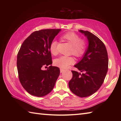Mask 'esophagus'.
I'll return each mask as SVG.
<instances>
[{
    "instance_id": "obj_1",
    "label": "esophagus",
    "mask_w": 121,
    "mask_h": 121,
    "mask_svg": "<svg viewBox=\"0 0 121 121\" xmlns=\"http://www.w3.org/2000/svg\"><path fill=\"white\" fill-rule=\"evenodd\" d=\"M65 71V70L64 69H60V72L61 73H62L63 72Z\"/></svg>"
}]
</instances>
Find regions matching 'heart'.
<instances>
[{"label":"heart","mask_w":121,"mask_h":121,"mask_svg":"<svg viewBox=\"0 0 121 121\" xmlns=\"http://www.w3.org/2000/svg\"><path fill=\"white\" fill-rule=\"evenodd\" d=\"M62 38L67 41L72 45L70 53L76 57H81L85 52L87 43L84 39H82L80 36L74 32H68L62 36ZM58 43L56 40L52 41L50 45L49 50L51 53L56 56L58 53L57 50ZM74 59L71 56H61L54 60V65L60 68L65 69L69 65L74 63Z\"/></svg>","instance_id":"b5f03b06"}]
</instances>
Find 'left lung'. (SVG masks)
Returning <instances> with one entry per match:
<instances>
[{"mask_svg":"<svg viewBox=\"0 0 121 121\" xmlns=\"http://www.w3.org/2000/svg\"><path fill=\"white\" fill-rule=\"evenodd\" d=\"M79 32L87 38L88 47L82 60L74 65L82 73L72 71L73 76L69 86L76 96L86 97L96 92L103 84L109 60L106 46L98 37L87 30Z\"/></svg>","mask_w":121,"mask_h":121,"instance_id":"left-lung-1","label":"left lung"}]
</instances>
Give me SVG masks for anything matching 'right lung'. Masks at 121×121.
Masks as SVG:
<instances>
[{
  "mask_svg": "<svg viewBox=\"0 0 121 121\" xmlns=\"http://www.w3.org/2000/svg\"><path fill=\"white\" fill-rule=\"evenodd\" d=\"M61 29H45L32 33L22 44L17 55V69L20 83L33 96L43 97L53 89L60 69L52 63L50 45Z\"/></svg>",
  "mask_w": 121,
  "mask_h": 121,
  "instance_id": "obj_1",
  "label": "right lung"
}]
</instances>
